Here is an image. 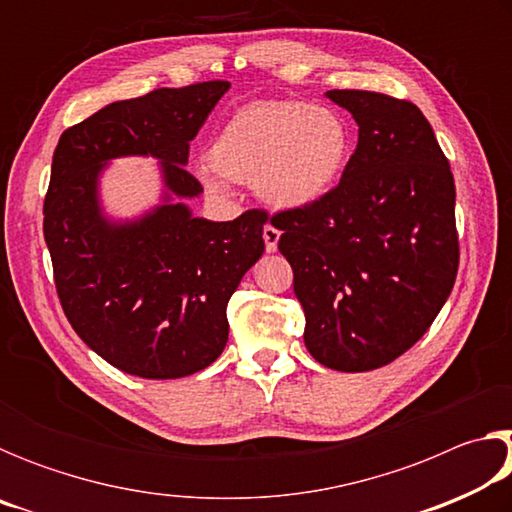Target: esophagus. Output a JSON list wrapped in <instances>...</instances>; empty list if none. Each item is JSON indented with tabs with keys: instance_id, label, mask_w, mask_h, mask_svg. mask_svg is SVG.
Wrapping results in <instances>:
<instances>
[{
	"instance_id": "34e87169",
	"label": "esophagus",
	"mask_w": 512,
	"mask_h": 512,
	"mask_svg": "<svg viewBox=\"0 0 512 512\" xmlns=\"http://www.w3.org/2000/svg\"><path fill=\"white\" fill-rule=\"evenodd\" d=\"M277 241H280V230L273 228L271 223L264 225V244H266V253H275V250H277Z\"/></svg>"
}]
</instances>
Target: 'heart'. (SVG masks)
<instances>
[{"instance_id": "1", "label": "heart", "mask_w": 512, "mask_h": 512, "mask_svg": "<svg viewBox=\"0 0 512 512\" xmlns=\"http://www.w3.org/2000/svg\"><path fill=\"white\" fill-rule=\"evenodd\" d=\"M352 133L339 112L298 99H266L237 108L207 149V192L253 183L266 203L298 210L323 198L348 164Z\"/></svg>"}]
</instances>
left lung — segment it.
Wrapping results in <instances>:
<instances>
[{"mask_svg":"<svg viewBox=\"0 0 512 512\" xmlns=\"http://www.w3.org/2000/svg\"><path fill=\"white\" fill-rule=\"evenodd\" d=\"M359 126L341 183L271 216L305 309V345L341 372L386 366L422 339L458 271L456 187L411 101L329 90Z\"/></svg>","mask_w":512,"mask_h":512,"instance_id":"left-lung-1","label":"left lung"}]
</instances>
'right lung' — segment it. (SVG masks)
Returning <instances> with one entry per match:
<instances>
[{
  "label": "right lung",
  "mask_w": 512,
  "mask_h": 512,
  "mask_svg": "<svg viewBox=\"0 0 512 512\" xmlns=\"http://www.w3.org/2000/svg\"><path fill=\"white\" fill-rule=\"evenodd\" d=\"M228 81L160 88L115 101L60 135L45 198V241L74 332L110 366L178 379L210 366L228 343L225 307L264 253L266 212L235 221L194 216L203 192L185 169L189 142ZM126 154L161 160L163 203L133 222L102 214L98 176Z\"/></svg>",
  "instance_id": "obj_1"
}]
</instances>
